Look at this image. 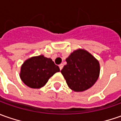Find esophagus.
Here are the masks:
<instances>
[{"instance_id": "1", "label": "esophagus", "mask_w": 121, "mask_h": 121, "mask_svg": "<svg viewBox=\"0 0 121 121\" xmlns=\"http://www.w3.org/2000/svg\"><path fill=\"white\" fill-rule=\"evenodd\" d=\"M63 66H64V65H63V64H61L59 65V67H60V70H61V69H62V68H63Z\"/></svg>"}]
</instances>
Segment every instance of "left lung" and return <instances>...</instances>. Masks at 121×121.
<instances>
[{
    "label": "left lung",
    "mask_w": 121,
    "mask_h": 121,
    "mask_svg": "<svg viewBox=\"0 0 121 121\" xmlns=\"http://www.w3.org/2000/svg\"><path fill=\"white\" fill-rule=\"evenodd\" d=\"M67 64L61 72L66 83L76 92L88 89L98 80L100 73L99 62L85 50L74 51L66 58Z\"/></svg>",
    "instance_id": "8db88e82"
}]
</instances>
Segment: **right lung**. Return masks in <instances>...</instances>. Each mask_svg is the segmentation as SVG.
<instances>
[{
  "mask_svg": "<svg viewBox=\"0 0 121 121\" xmlns=\"http://www.w3.org/2000/svg\"><path fill=\"white\" fill-rule=\"evenodd\" d=\"M58 72H60L59 67L52 59L39 56L31 57L23 63L20 77L27 86L31 88H39Z\"/></svg>",
  "mask_w": 121,
  "mask_h": 121,
  "instance_id": "right-lung-1",
  "label": "right lung"
}]
</instances>
